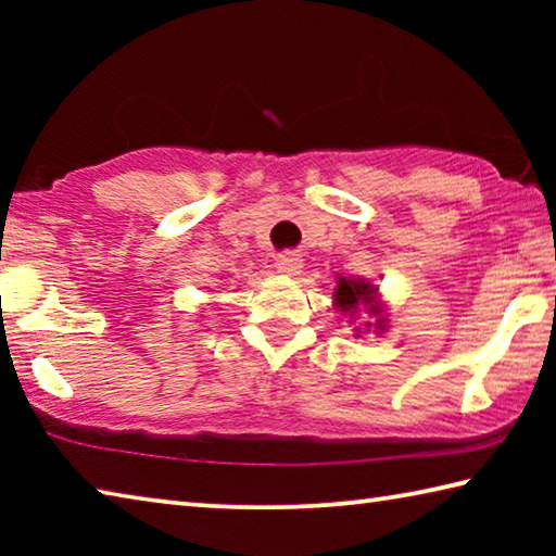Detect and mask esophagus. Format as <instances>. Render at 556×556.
Masks as SVG:
<instances>
[{
    "mask_svg": "<svg viewBox=\"0 0 556 556\" xmlns=\"http://www.w3.org/2000/svg\"><path fill=\"white\" fill-rule=\"evenodd\" d=\"M275 267H277V271H281V275H299L301 267H304V260H301L299 252L287 250V252H281V255H277Z\"/></svg>",
    "mask_w": 556,
    "mask_h": 556,
    "instance_id": "obj_1",
    "label": "esophagus"
}]
</instances>
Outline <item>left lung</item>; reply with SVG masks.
Returning a JSON list of instances; mask_svg holds the SVG:
<instances>
[{
    "mask_svg": "<svg viewBox=\"0 0 556 556\" xmlns=\"http://www.w3.org/2000/svg\"><path fill=\"white\" fill-rule=\"evenodd\" d=\"M372 296H375V287L372 285H365V281H353V279H341L338 281V289H336V304L341 312H353V308L361 304H372ZM372 314L375 306H370ZM382 326V321H378V328Z\"/></svg>",
    "mask_w": 556,
    "mask_h": 556,
    "instance_id": "1",
    "label": "left lung"
}]
</instances>
